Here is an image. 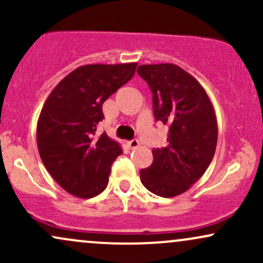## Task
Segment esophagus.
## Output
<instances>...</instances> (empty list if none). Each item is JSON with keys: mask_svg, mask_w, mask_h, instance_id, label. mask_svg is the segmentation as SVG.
I'll use <instances>...</instances> for the list:
<instances>
[{"mask_svg": "<svg viewBox=\"0 0 263 263\" xmlns=\"http://www.w3.org/2000/svg\"><path fill=\"white\" fill-rule=\"evenodd\" d=\"M127 147L129 149H135V148H137L138 146H140V142H138L137 140H132V141H129V142H127Z\"/></svg>", "mask_w": 263, "mask_h": 263, "instance_id": "1", "label": "esophagus"}]
</instances>
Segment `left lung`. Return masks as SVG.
Masks as SVG:
<instances>
[{"mask_svg":"<svg viewBox=\"0 0 263 263\" xmlns=\"http://www.w3.org/2000/svg\"><path fill=\"white\" fill-rule=\"evenodd\" d=\"M137 73L153 93L157 121L170 127L167 146L152 151L141 182L153 194L173 198L192 188L208 170L218 143V121L210 98L188 71L172 63L144 64Z\"/></svg>","mask_w":263,"mask_h":263,"instance_id":"8db88e82","label":"left lung"}]
</instances>
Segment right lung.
<instances>
[{
  "instance_id": "1",
  "label": "right lung",
  "mask_w": 263,
  "mask_h": 263,
  "mask_svg": "<svg viewBox=\"0 0 263 263\" xmlns=\"http://www.w3.org/2000/svg\"><path fill=\"white\" fill-rule=\"evenodd\" d=\"M137 63L81 65L60 80L42 107L37 146L44 167L65 192L93 198L107 186L119 142L96 135L102 104L134 77Z\"/></svg>"
}]
</instances>
